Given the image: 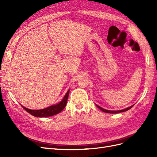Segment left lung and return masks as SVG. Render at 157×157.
Wrapping results in <instances>:
<instances>
[{
  "mask_svg": "<svg viewBox=\"0 0 157 157\" xmlns=\"http://www.w3.org/2000/svg\"><path fill=\"white\" fill-rule=\"evenodd\" d=\"M133 106H134V105H132V106H130V107H128V108L124 109H122V110H120V111H109V110H106V109H104L100 107L99 106L97 105V107H98L99 109H100L101 111H103V112L107 113H121V112H124V111H126L129 110V109H131Z\"/></svg>",
  "mask_w": 157,
  "mask_h": 157,
  "instance_id": "1",
  "label": "left lung"
}]
</instances>
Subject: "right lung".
Segmentation results:
<instances>
[{"label": "right lung", "mask_w": 157, "mask_h": 157, "mask_svg": "<svg viewBox=\"0 0 157 157\" xmlns=\"http://www.w3.org/2000/svg\"><path fill=\"white\" fill-rule=\"evenodd\" d=\"M69 90L66 93L65 96H64L62 101L59 102V103L57 104V105H51L48 107L43 109H40V110H32V109H27L25 107L22 106V107L25 109L26 111H27L31 115L34 117H50L53 116L55 115H57L59 113H60L61 111H63L66 104H67V99L69 97Z\"/></svg>", "instance_id": "1"}]
</instances>
